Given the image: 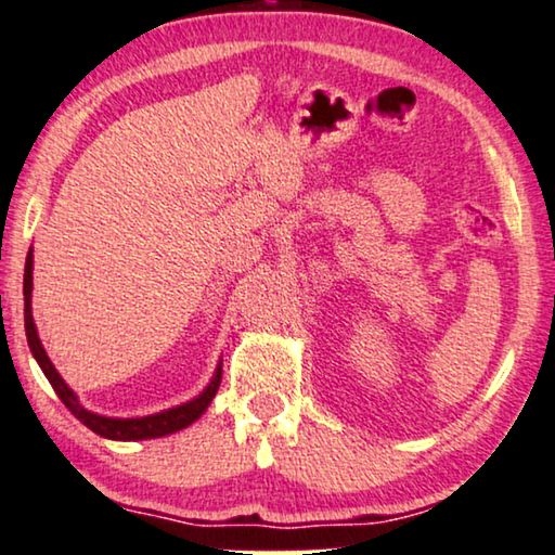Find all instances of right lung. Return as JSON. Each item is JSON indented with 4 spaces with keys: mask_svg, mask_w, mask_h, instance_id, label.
<instances>
[{
    "mask_svg": "<svg viewBox=\"0 0 555 555\" xmlns=\"http://www.w3.org/2000/svg\"><path fill=\"white\" fill-rule=\"evenodd\" d=\"M22 292H25V332H27L29 349H33L37 364L42 366L44 377L50 379L54 392H57L60 400L65 402V408L73 412L82 425H88L92 433H98L100 437H107V440H153V437H163V435L183 430V427L196 423L203 412L208 410L210 400H214L218 392V385H221V364H218L210 385L203 389L196 400L178 404L173 410H163L158 415L120 420V417H103V415H95V412L85 410L73 389H69L65 385V379L60 377V372L54 370V364L50 362V357H47L40 337H37V326L33 319V248H29V256L25 263V288H22Z\"/></svg>",
    "mask_w": 555,
    "mask_h": 555,
    "instance_id": "add662e5",
    "label": "right lung"
}]
</instances>
